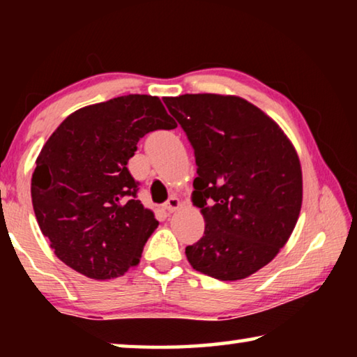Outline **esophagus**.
Instances as JSON below:
<instances>
[{"label":"esophagus","mask_w":357,"mask_h":357,"mask_svg":"<svg viewBox=\"0 0 357 357\" xmlns=\"http://www.w3.org/2000/svg\"><path fill=\"white\" fill-rule=\"evenodd\" d=\"M179 206H181V202H179V198L176 195H172L164 203V208H165V211H168V213H174V211L179 209Z\"/></svg>","instance_id":"34e87169"}]
</instances>
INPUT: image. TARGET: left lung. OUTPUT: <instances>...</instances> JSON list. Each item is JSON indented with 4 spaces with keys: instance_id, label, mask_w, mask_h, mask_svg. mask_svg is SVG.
I'll return each mask as SVG.
<instances>
[{
    "instance_id": "1",
    "label": "left lung",
    "mask_w": 357,
    "mask_h": 357,
    "mask_svg": "<svg viewBox=\"0 0 357 357\" xmlns=\"http://www.w3.org/2000/svg\"><path fill=\"white\" fill-rule=\"evenodd\" d=\"M195 153L192 202L204 234L185 247L193 269L241 280L273 261L298 222L302 170L275 121L238 96L164 99Z\"/></svg>"
}]
</instances>
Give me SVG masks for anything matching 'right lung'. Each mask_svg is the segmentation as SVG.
I'll list each match as a JSON object with an SVG mask.
<instances>
[{
  "label": "right lung",
  "instance_id": "1",
  "mask_svg": "<svg viewBox=\"0 0 357 357\" xmlns=\"http://www.w3.org/2000/svg\"><path fill=\"white\" fill-rule=\"evenodd\" d=\"M176 128L155 96L129 94L83 107L53 132L36 160V219L55 255L96 280L114 279L140 263L159 225L137 200L128 162L140 138Z\"/></svg>",
  "mask_w": 357,
  "mask_h": 357
}]
</instances>
